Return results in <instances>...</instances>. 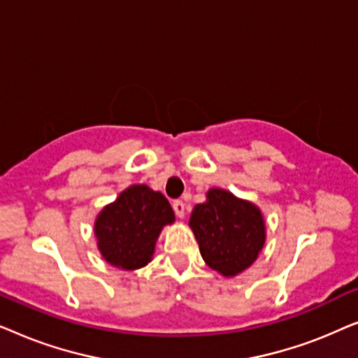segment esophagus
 Instances as JSON below:
<instances>
[{"mask_svg":"<svg viewBox=\"0 0 358 358\" xmlns=\"http://www.w3.org/2000/svg\"><path fill=\"white\" fill-rule=\"evenodd\" d=\"M173 208H174V213L178 215L179 218H184V215H185V203L182 202V200H174Z\"/></svg>","mask_w":358,"mask_h":358,"instance_id":"34e87169","label":"esophagus"}]
</instances>
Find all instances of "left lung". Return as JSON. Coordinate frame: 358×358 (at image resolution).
<instances>
[{
  "mask_svg": "<svg viewBox=\"0 0 358 358\" xmlns=\"http://www.w3.org/2000/svg\"><path fill=\"white\" fill-rule=\"evenodd\" d=\"M189 227L205 264L224 277L251 267L266 243L259 207L223 189L208 190L207 200L194 207Z\"/></svg>",
  "mask_w": 358,
  "mask_h": 358,
  "instance_id": "1",
  "label": "left lung"
}]
</instances>
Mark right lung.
Instances as JSON below:
<instances>
[{"label":"right lung","mask_w":358,"mask_h":358,"mask_svg":"<svg viewBox=\"0 0 358 358\" xmlns=\"http://www.w3.org/2000/svg\"><path fill=\"white\" fill-rule=\"evenodd\" d=\"M171 223L174 212L163 194L145 184L130 185L97 215V248L110 266L135 271L153 259L161 229Z\"/></svg>","instance_id":"add662e5"}]
</instances>
